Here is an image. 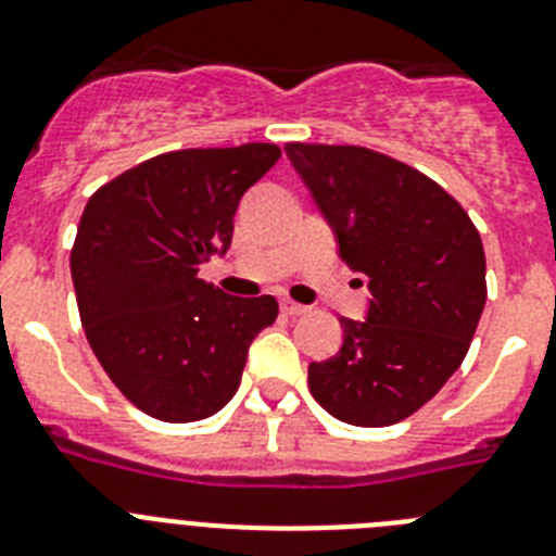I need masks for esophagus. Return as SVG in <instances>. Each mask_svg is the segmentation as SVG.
<instances>
[{
	"instance_id": "obj_1",
	"label": "esophagus",
	"mask_w": 556,
	"mask_h": 556,
	"mask_svg": "<svg viewBox=\"0 0 556 556\" xmlns=\"http://www.w3.org/2000/svg\"><path fill=\"white\" fill-rule=\"evenodd\" d=\"M281 312L287 314V317H300V314H305L308 308H305V305H300V303H292V300H283Z\"/></svg>"
}]
</instances>
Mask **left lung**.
I'll return each mask as SVG.
<instances>
[{"label":"left lung","instance_id":"left-lung-1","mask_svg":"<svg viewBox=\"0 0 556 556\" xmlns=\"http://www.w3.org/2000/svg\"><path fill=\"white\" fill-rule=\"evenodd\" d=\"M333 226L339 256L369 278L366 323L308 366L314 400L355 427L416 414L466 358L485 308V251L466 208L430 176L364 146L287 142Z\"/></svg>","mask_w":556,"mask_h":556}]
</instances>
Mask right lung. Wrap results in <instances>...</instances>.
I'll return each instance as SVG.
<instances>
[{
	"label": "right lung",
	"mask_w": 556,
	"mask_h": 556,
	"mask_svg": "<svg viewBox=\"0 0 556 556\" xmlns=\"http://www.w3.org/2000/svg\"><path fill=\"white\" fill-rule=\"evenodd\" d=\"M278 156L273 142L167 151L106 181L81 212L71 248L81 328L142 414L173 425L217 414L278 317L273 294L228 298L198 278L228 251L239 198Z\"/></svg>",
	"instance_id": "1"
}]
</instances>
